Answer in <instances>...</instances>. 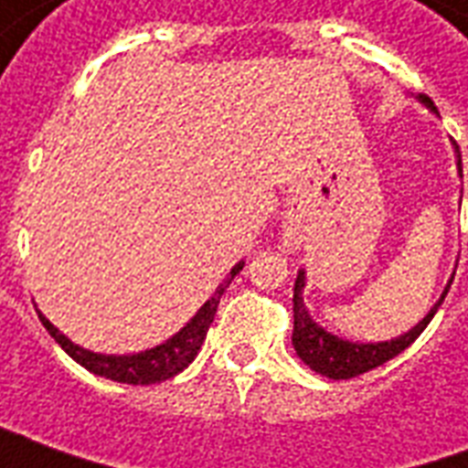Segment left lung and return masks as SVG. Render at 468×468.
<instances>
[{"label": "left lung", "mask_w": 468, "mask_h": 468, "mask_svg": "<svg viewBox=\"0 0 468 468\" xmlns=\"http://www.w3.org/2000/svg\"><path fill=\"white\" fill-rule=\"evenodd\" d=\"M421 102L426 107L436 110L429 97L421 95ZM459 170H462V154H459ZM452 281H449L446 291H443V295L439 298V303L433 305L431 311H429V315H426L419 325H413L409 334L399 335V338H393V341H383V344H351V341H344V338H338V335L325 334L321 325L314 324V318L308 315L303 303L305 275L303 271H301L298 278H295L293 288L295 353H298V356L303 358L305 366H311L315 373L328 376V378H335V381H344V378H353V376L373 371V368H378V366H383L386 361H391L393 356H399L403 348H409V346L423 334V328L431 324L433 314L439 311V305L443 303V298L449 293Z\"/></svg>", "instance_id": "left-lung-1"}]
</instances>
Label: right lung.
I'll return each instance as SVG.
<instances>
[{
	"label": "right lung",
	"mask_w": 468,
	"mask_h": 468,
	"mask_svg": "<svg viewBox=\"0 0 468 468\" xmlns=\"http://www.w3.org/2000/svg\"><path fill=\"white\" fill-rule=\"evenodd\" d=\"M243 271V263H238L230 271V278L225 281L215 295L207 301V303L195 314V318L190 324L185 325L180 334H175L170 341H165L163 346H154L150 351L134 353V356H102V353L85 351L75 346L67 335H62L57 331L55 325L47 321L45 315L39 314V321L45 325L49 335L55 338L57 344L65 348V353H69L80 366H85L87 371L97 373V376H105V378H112V381L120 383H133V386H150V383H160L173 378L177 373L187 368L193 358L200 351L205 335H207V328L213 324L215 314H218V303H220V295L225 293V288L230 285L235 275Z\"/></svg>",
	"instance_id": "right-lung-1"
}]
</instances>
